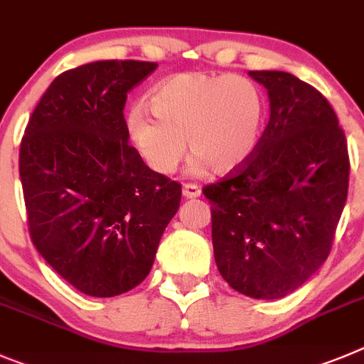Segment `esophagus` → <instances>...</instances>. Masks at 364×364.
I'll return each mask as SVG.
<instances>
[{
  "mask_svg": "<svg viewBox=\"0 0 364 364\" xmlns=\"http://www.w3.org/2000/svg\"><path fill=\"white\" fill-rule=\"evenodd\" d=\"M183 196H185L186 199L199 198V196H201V188H199L198 185H194V183H185V185H183Z\"/></svg>",
  "mask_w": 364,
  "mask_h": 364,
  "instance_id": "1",
  "label": "esophagus"
}]
</instances>
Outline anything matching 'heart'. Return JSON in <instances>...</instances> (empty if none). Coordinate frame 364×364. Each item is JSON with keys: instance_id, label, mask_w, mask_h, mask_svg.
<instances>
[{"instance_id": "heart-1", "label": "heart", "mask_w": 364, "mask_h": 364, "mask_svg": "<svg viewBox=\"0 0 364 364\" xmlns=\"http://www.w3.org/2000/svg\"><path fill=\"white\" fill-rule=\"evenodd\" d=\"M146 103L156 119L134 109L127 116V132L143 161L158 174L174 172L186 149L196 158V170L234 174L255 156L268 121L263 90L232 74H176L159 81Z\"/></svg>"}]
</instances>
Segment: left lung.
<instances>
[{
    "label": "left lung",
    "instance_id": "1",
    "mask_svg": "<svg viewBox=\"0 0 364 364\" xmlns=\"http://www.w3.org/2000/svg\"><path fill=\"white\" fill-rule=\"evenodd\" d=\"M270 100L247 166L203 188L219 274L254 299H281L325 263L348 196L346 137L326 97L279 70H250Z\"/></svg>",
    "mask_w": 364,
    "mask_h": 364
}]
</instances>
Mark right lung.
<instances>
[{"instance_id": "add662e5", "label": "right lung", "mask_w": 364, "mask_h": 364, "mask_svg": "<svg viewBox=\"0 0 364 364\" xmlns=\"http://www.w3.org/2000/svg\"><path fill=\"white\" fill-rule=\"evenodd\" d=\"M158 63L109 60L55 77L19 146L31 239L65 281L114 297L149 276L181 185L129 143L127 94Z\"/></svg>"}]
</instances>
